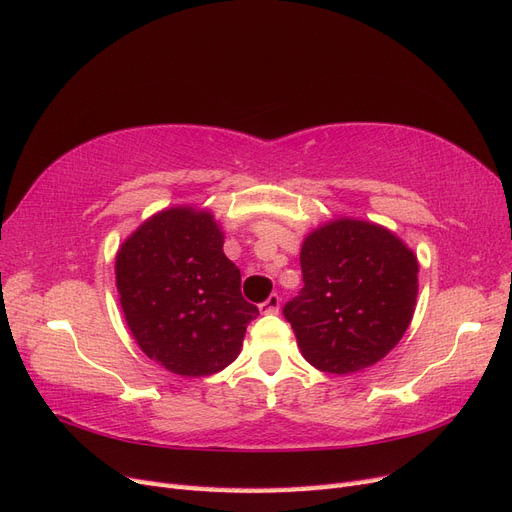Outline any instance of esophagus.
I'll list each match as a JSON object with an SVG mask.
<instances>
[{"instance_id":"34e87169","label":"esophagus","mask_w":512,"mask_h":512,"mask_svg":"<svg viewBox=\"0 0 512 512\" xmlns=\"http://www.w3.org/2000/svg\"><path fill=\"white\" fill-rule=\"evenodd\" d=\"M280 303H282V299L277 297V294H271V297L265 303L258 305L260 314H277V312H280Z\"/></svg>"}]
</instances>
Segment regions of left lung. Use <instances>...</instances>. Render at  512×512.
Here are the masks:
<instances>
[{"label":"left lung","instance_id":"left-lung-1","mask_svg":"<svg viewBox=\"0 0 512 512\" xmlns=\"http://www.w3.org/2000/svg\"><path fill=\"white\" fill-rule=\"evenodd\" d=\"M303 282L284 316L309 365L354 374L382 361L408 331L418 297V260L393 230L335 218L307 232Z\"/></svg>","mask_w":512,"mask_h":512}]
</instances>
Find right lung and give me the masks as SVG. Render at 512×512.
Segmentation results:
<instances>
[{
    "label": "right lung",
    "mask_w": 512,
    "mask_h": 512,
    "mask_svg": "<svg viewBox=\"0 0 512 512\" xmlns=\"http://www.w3.org/2000/svg\"><path fill=\"white\" fill-rule=\"evenodd\" d=\"M115 284L138 348L183 378L228 367L258 316L224 254L222 226L192 205L153 213L121 243Z\"/></svg>",
    "instance_id": "1"
}]
</instances>
